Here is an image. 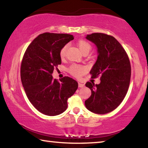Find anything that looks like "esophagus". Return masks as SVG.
<instances>
[{"label": "esophagus", "mask_w": 148, "mask_h": 148, "mask_svg": "<svg viewBox=\"0 0 148 148\" xmlns=\"http://www.w3.org/2000/svg\"><path fill=\"white\" fill-rule=\"evenodd\" d=\"M85 85L84 84L81 83V82H78V87H84Z\"/></svg>", "instance_id": "obj_1"}]
</instances>
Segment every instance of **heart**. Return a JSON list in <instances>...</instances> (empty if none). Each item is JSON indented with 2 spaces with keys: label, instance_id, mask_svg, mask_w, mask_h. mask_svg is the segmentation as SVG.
Returning a JSON list of instances; mask_svg holds the SVG:
<instances>
[{
  "label": "heart",
  "instance_id": "b5f03b06",
  "mask_svg": "<svg viewBox=\"0 0 148 148\" xmlns=\"http://www.w3.org/2000/svg\"><path fill=\"white\" fill-rule=\"evenodd\" d=\"M78 45V47L80 49V51L82 53H85V52H88L89 50L91 49V45H90L88 42H86V40H81L78 42L77 43ZM67 49V46H64L61 49V51H60V56L61 57H64L65 56V53H66V51ZM69 71L71 72V74L73 75V76L79 77L82 76V74L84 73V72L86 71V69L84 68V66H79V65L77 64H74L70 68Z\"/></svg>",
  "mask_w": 148,
  "mask_h": 148
}]
</instances>
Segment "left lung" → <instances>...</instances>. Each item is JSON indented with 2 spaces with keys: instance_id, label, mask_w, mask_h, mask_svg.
Returning a JSON list of instances; mask_svg holds the SVG:
<instances>
[{
  "instance_id": "obj_1",
  "label": "left lung",
  "mask_w": 148,
  "mask_h": 148,
  "mask_svg": "<svg viewBox=\"0 0 148 148\" xmlns=\"http://www.w3.org/2000/svg\"><path fill=\"white\" fill-rule=\"evenodd\" d=\"M86 38L97 47L98 57L90 74L92 78L101 76V83L86 84L91 95L85 105L95 114H105L116 109L124 99L131 79V64L125 50L114 37L92 33Z\"/></svg>"
}]
</instances>
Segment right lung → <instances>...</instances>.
I'll list each match as a JSON object with an SVG mask.
<instances>
[{
  "label": "right lung",
  "mask_w": 148,
  "mask_h": 148,
  "mask_svg": "<svg viewBox=\"0 0 148 148\" xmlns=\"http://www.w3.org/2000/svg\"><path fill=\"white\" fill-rule=\"evenodd\" d=\"M74 39L68 34L38 35L27 47L21 65V79L29 101L40 112L57 116L67 108V100L74 94L78 84L65 76L57 81L52 73L61 64L60 51Z\"/></svg>",
  "instance_id": "add662e5"
}]
</instances>
